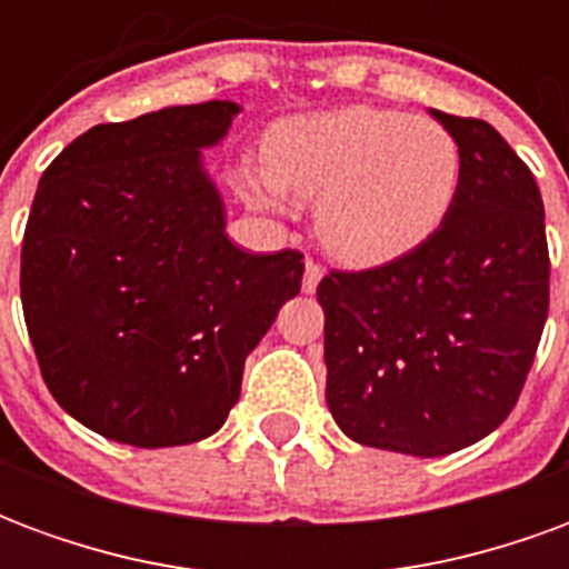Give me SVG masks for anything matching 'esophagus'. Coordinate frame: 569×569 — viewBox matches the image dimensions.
<instances>
[{
    "instance_id": "1",
    "label": "esophagus",
    "mask_w": 569,
    "mask_h": 569,
    "mask_svg": "<svg viewBox=\"0 0 569 569\" xmlns=\"http://www.w3.org/2000/svg\"><path fill=\"white\" fill-rule=\"evenodd\" d=\"M320 280H322V264L320 261H313V259H308V264H305V292H313V289H317V286H320Z\"/></svg>"
}]
</instances>
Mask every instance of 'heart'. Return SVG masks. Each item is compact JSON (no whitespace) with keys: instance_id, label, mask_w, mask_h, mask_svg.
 Instances as JSON below:
<instances>
[{"instance_id":"obj_1","label":"heart","mask_w":569,"mask_h":569,"mask_svg":"<svg viewBox=\"0 0 569 569\" xmlns=\"http://www.w3.org/2000/svg\"><path fill=\"white\" fill-rule=\"evenodd\" d=\"M463 176L453 133L432 118L347 106L280 121L268 163L247 161L237 188L252 207L317 198V231L350 264H383L436 234Z\"/></svg>"}]
</instances>
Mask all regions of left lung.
I'll return each mask as SVG.
<instances>
[{
  "label": "left lung",
  "instance_id": "obj_1",
  "mask_svg": "<svg viewBox=\"0 0 569 569\" xmlns=\"http://www.w3.org/2000/svg\"><path fill=\"white\" fill-rule=\"evenodd\" d=\"M432 118L463 154L448 219L406 256L317 286L335 423L415 457L460 451L509 418L549 317L537 179L488 121Z\"/></svg>",
  "mask_w": 569,
  "mask_h": 569
}]
</instances>
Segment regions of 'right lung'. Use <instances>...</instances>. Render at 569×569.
Wrapping results in <instances>:
<instances>
[{"mask_svg": "<svg viewBox=\"0 0 569 569\" xmlns=\"http://www.w3.org/2000/svg\"><path fill=\"white\" fill-rule=\"evenodd\" d=\"M240 112L210 100L97 124L48 163L20 247V301L60 408L137 448L191 445L234 408L243 362L301 289L305 256L224 234L200 149Z\"/></svg>", "mask_w": 569, "mask_h": 569, "instance_id": "obj_1", "label": "right lung"}]
</instances>
